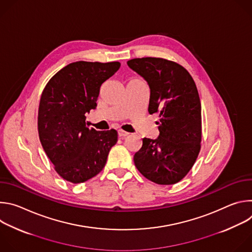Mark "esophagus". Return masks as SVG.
<instances>
[{"label": "esophagus", "mask_w": 252, "mask_h": 252, "mask_svg": "<svg viewBox=\"0 0 252 252\" xmlns=\"http://www.w3.org/2000/svg\"><path fill=\"white\" fill-rule=\"evenodd\" d=\"M118 133H119V136H121V137H125V136H127V135L129 134V132L125 131V130H123V129H119V130H118Z\"/></svg>", "instance_id": "obj_1"}]
</instances>
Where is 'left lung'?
Listing matches in <instances>:
<instances>
[{"label": "left lung", "instance_id": "left-lung-1", "mask_svg": "<svg viewBox=\"0 0 252 252\" xmlns=\"http://www.w3.org/2000/svg\"><path fill=\"white\" fill-rule=\"evenodd\" d=\"M126 63L150 87L149 113L159 114V135L142 139L134 164L150 181L174 185L191 169L200 151L201 104L195 83L184 66L164 59H132Z\"/></svg>", "mask_w": 252, "mask_h": 252}]
</instances>
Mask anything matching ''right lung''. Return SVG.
<instances>
[{"mask_svg":"<svg viewBox=\"0 0 252 252\" xmlns=\"http://www.w3.org/2000/svg\"><path fill=\"white\" fill-rule=\"evenodd\" d=\"M119 62H75L49 81L38 117L39 136L56 171L65 181L81 184L99 173L118 141L115 129L89 128L86 114L96 107L99 88L117 73Z\"/></svg>","mask_w":252,"mask_h":252,"instance_id":"right-lung-1","label":"right lung"}]
</instances>
